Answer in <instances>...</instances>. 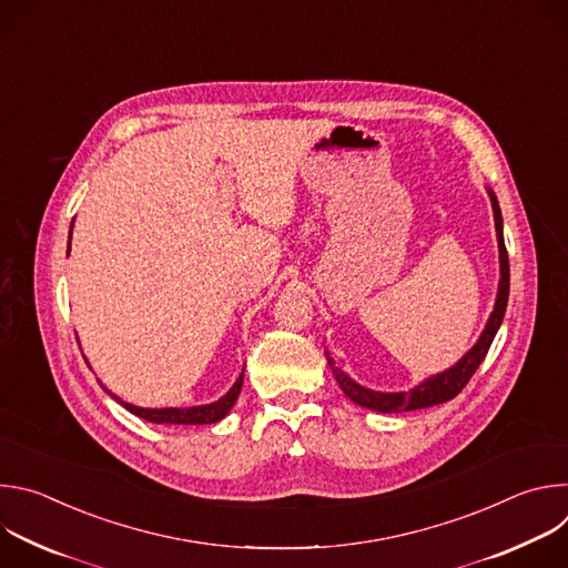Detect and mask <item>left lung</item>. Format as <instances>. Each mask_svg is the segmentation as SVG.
Returning <instances> with one entry per match:
<instances>
[{
  "instance_id": "left-lung-1",
  "label": "left lung",
  "mask_w": 568,
  "mask_h": 568,
  "mask_svg": "<svg viewBox=\"0 0 568 568\" xmlns=\"http://www.w3.org/2000/svg\"><path fill=\"white\" fill-rule=\"evenodd\" d=\"M488 195H490L493 213H495V229H497V242H499V267H501L499 276L501 278H499L495 310H493L488 323H485L480 337L454 366L423 379L420 384H416L409 390H393V393L373 390V388H366V386L357 384L351 375H346L335 364V359L326 351L328 366H331L339 388L346 393V397H351L355 404H359V407L371 409V412H379V414H399V412H416V409L434 407V404H443V402L456 397L463 390V386L469 382V377L480 366L485 355H488V351L493 346V339H495L497 331L501 328V321H504L506 305H508V294H510V265H508V252H506V242H504V217H501L499 200H497L493 189H488Z\"/></svg>"
}]
</instances>
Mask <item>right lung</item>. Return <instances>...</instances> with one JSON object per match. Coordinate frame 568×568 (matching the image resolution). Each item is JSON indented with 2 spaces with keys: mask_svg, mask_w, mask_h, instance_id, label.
Instances as JSON below:
<instances>
[{
  "mask_svg": "<svg viewBox=\"0 0 568 568\" xmlns=\"http://www.w3.org/2000/svg\"><path fill=\"white\" fill-rule=\"evenodd\" d=\"M71 229H73V222H71ZM69 240H71V231H69ZM67 256H69V250H67ZM242 377H245V371L240 373V377L233 382V386L220 399H215L211 404H200V407L143 409V407H134V404H130V402H123L108 386H103V388H105V393H110L121 404L123 409H128L130 414L143 418L148 423H154V425H211V423L222 420L233 409V404H235V399L240 395V388H242ZM99 384H101V379H99Z\"/></svg>",
  "mask_w": 568,
  "mask_h": 568,
  "instance_id": "right-lung-1",
  "label": "right lung"
}]
</instances>
